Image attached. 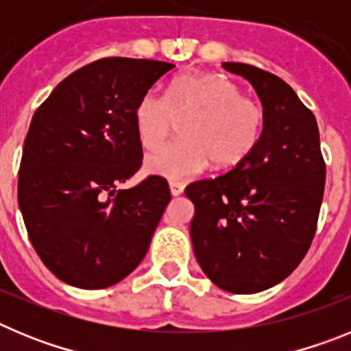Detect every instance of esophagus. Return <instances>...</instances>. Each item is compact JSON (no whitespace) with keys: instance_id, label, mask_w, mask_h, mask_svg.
Listing matches in <instances>:
<instances>
[{"instance_id":"esophagus-1","label":"esophagus","mask_w":351,"mask_h":351,"mask_svg":"<svg viewBox=\"0 0 351 351\" xmlns=\"http://www.w3.org/2000/svg\"><path fill=\"white\" fill-rule=\"evenodd\" d=\"M182 190H184V184H182V182L170 181V193H172L173 197H178V195H181Z\"/></svg>"}]
</instances>
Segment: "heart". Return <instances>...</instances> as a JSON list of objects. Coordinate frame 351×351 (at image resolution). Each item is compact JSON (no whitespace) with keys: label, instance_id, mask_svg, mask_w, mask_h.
Masks as SVG:
<instances>
[{"label":"heart","instance_id":"heart-1","mask_svg":"<svg viewBox=\"0 0 351 351\" xmlns=\"http://www.w3.org/2000/svg\"><path fill=\"white\" fill-rule=\"evenodd\" d=\"M182 117V138L147 158L151 172L184 179L206 169L209 161L216 169H230L253 153L265 126L263 105L221 73H181L167 96L147 91L133 110L137 137L149 151L165 141L173 119Z\"/></svg>","mask_w":351,"mask_h":351}]
</instances>
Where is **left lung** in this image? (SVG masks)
<instances>
[{
    "mask_svg": "<svg viewBox=\"0 0 351 351\" xmlns=\"http://www.w3.org/2000/svg\"><path fill=\"white\" fill-rule=\"evenodd\" d=\"M223 68L253 84L265 126L246 160L186 188L195 206L190 234L216 287L256 293L283 281L308 253L324 200L325 160L315 114L283 79L253 64Z\"/></svg>",
    "mask_w": 351,
    "mask_h": 351,
    "instance_id": "1",
    "label": "left lung"
}]
</instances>
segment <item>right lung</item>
Segmentation results:
<instances>
[{"instance_id": "right-lung-1", "label": "right lung", "mask_w": 351, "mask_h": 351, "mask_svg": "<svg viewBox=\"0 0 351 351\" xmlns=\"http://www.w3.org/2000/svg\"><path fill=\"white\" fill-rule=\"evenodd\" d=\"M172 63L104 58L61 80L31 119L17 198L43 265L86 290L125 280L149 250L170 202L147 176L117 190L142 165L133 110Z\"/></svg>"}]
</instances>
